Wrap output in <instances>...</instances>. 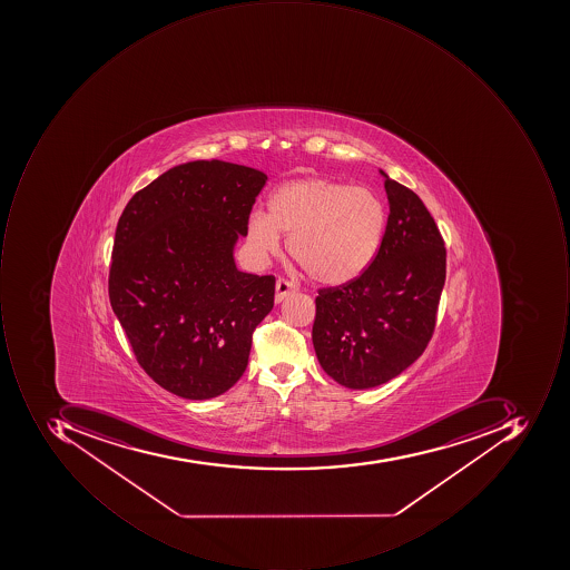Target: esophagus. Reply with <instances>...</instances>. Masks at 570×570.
I'll list each match as a JSON object with an SVG mask.
<instances>
[{
    "label": "esophagus",
    "instance_id": "obj_1",
    "mask_svg": "<svg viewBox=\"0 0 570 570\" xmlns=\"http://www.w3.org/2000/svg\"><path fill=\"white\" fill-rule=\"evenodd\" d=\"M294 291H296V286H294V284L291 283V281L283 279V277H281V279H277L276 303L283 302V299L286 298V296H289L291 293H294Z\"/></svg>",
    "mask_w": 570,
    "mask_h": 570
}]
</instances>
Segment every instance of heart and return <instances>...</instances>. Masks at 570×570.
I'll use <instances>...</instances> for the list:
<instances>
[{
	"instance_id": "1",
	"label": "heart",
	"mask_w": 570,
	"mask_h": 570,
	"mask_svg": "<svg viewBox=\"0 0 570 570\" xmlns=\"http://www.w3.org/2000/svg\"><path fill=\"white\" fill-rule=\"evenodd\" d=\"M385 229V204L368 188L303 178L274 190L268 214H249L246 238L261 257H271L279 254L283 233L291 257L313 281L343 286L368 271Z\"/></svg>"
}]
</instances>
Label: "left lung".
<instances>
[{"label":"left lung","mask_w":570,"mask_h":570,"mask_svg":"<svg viewBox=\"0 0 570 570\" xmlns=\"http://www.w3.org/2000/svg\"><path fill=\"white\" fill-rule=\"evenodd\" d=\"M384 243L363 276L316 296L313 347L324 372L347 389L376 387L429 346L445 284L446 252L432 214L389 178Z\"/></svg>","instance_id":"1"}]
</instances>
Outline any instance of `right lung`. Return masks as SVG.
Here are the masks:
<instances>
[{"instance_id":"1","label":"right lung","mask_w":570,"mask_h":570,"mask_svg":"<svg viewBox=\"0 0 570 570\" xmlns=\"http://www.w3.org/2000/svg\"><path fill=\"white\" fill-rule=\"evenodd\" d=\"M265 181V173L224 160L179 164L119 217L109 302L138 365L179 397L229 391L274 306L276 277L238 271L233 257Z\"/></svg>"}]
</instances>
